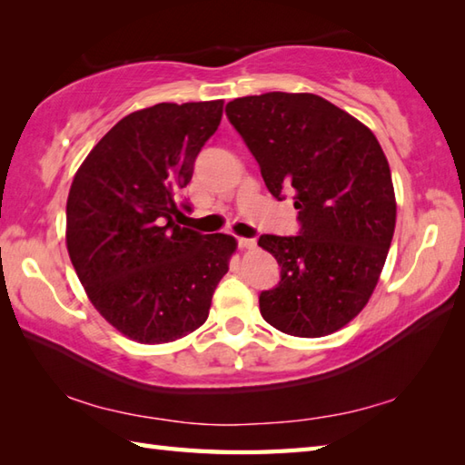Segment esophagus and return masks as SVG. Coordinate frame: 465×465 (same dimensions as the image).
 Segmentation results:
<instances>
[{"label": "esophagus", "mask_w": 465, "mask_h": 465, "mask_svg": "<svg viewBox=\"0 0 465 465\" xmlns=\"http://www.w3.org/2000/svg\"><path fill=\"white\" fill-rule=\"evenodd\" d=\"M238 245L242 250H252V248H255V240L253 238H238Z\"/></svg>", "instance_id": "34e87169"}]
</instances>
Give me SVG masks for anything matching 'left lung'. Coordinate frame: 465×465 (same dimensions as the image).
<instances>
[{
  "instance_id": "left-lung-1",
  "label": "left lung",
  "mask_w": 465,
  "mask_h": 465,
  "mask_svg": "<svg viewBox=\"0 0 465 465\" xmlns=\"http://www.w3.org/2000/svg\"><path fill=\"white\" fill-rule=\"evenodd\" d=\"M225 115L275 200L293 193L298 235H262L280 282L260 293L275 330L322 338L358 315L380 280L396 227L390 163L348 112L313 94L238 97Z\"/></svg>"
}]
</instances>
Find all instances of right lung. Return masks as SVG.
Wrapping results in <instances>:
<instances>
[{
  "instance_id": "right-lung-1",
  "label": "right lung",
  "mask_w": 465,
  "mask_h": 465,
  "mask_svg": "<svg viewBox=\"0 0 465 465\" xmlns=\"http://www.w3.org/2000/svg\"><path fill=\"white\" fill-rule=\"evenodd\" d=\"M223 102L157 104L117 122L67 197V252L94 308L140 343H167L207 320L235 240L175 225L177 193L222 122Z\"/></svg>"
}]
</instances>
